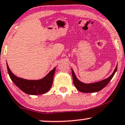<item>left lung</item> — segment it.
I'll return each instance as SVG.
<instances>
[{"mask_svg": "<svg viewBox=\"0 0 125 125\" xmlns=\"http://www.w3.org/2000/svg\"><path fill=\"white\" fill-rule=\"evenodd\" d=\"M117 67H118V65H116L114 72L109 77H108V78H106V79L104 80H103L100 81V82L93 83H84L80 82L77 79V77H76V74H75L74 72H73V69H72V76H73V84H74L76 88L79 91H80L82 93H88L98 92V91H100V90L103 89L109 83L111 80L114 77V74H115L117 70Z\"/></svg>", "mask_w": 125, "mask_h": 125, "instance_id": "obj_1", "label": "left lung"}]
</instances>
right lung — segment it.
Returning a JSON list of instances; mask_svg holds the SVG:
<instances>
[{"instance_id":"add662e5","label":"right lung","mask_w":125,"mask_h":125,"mask_svg":"<svg viewBox=\"0 0 125 125\" xmlns=\"http://www.w3.org/2000/svg\"><path fill=\"white\" fill-rule=\"evenodd\" d=\"M7 68L12 82L21 91L29 95H39L48 92L52 85L53 76L56 70L55 67L41 79L27 80L15 76L10 70L7 63Z\"/></svg>"}]
</instances>
